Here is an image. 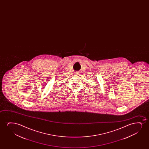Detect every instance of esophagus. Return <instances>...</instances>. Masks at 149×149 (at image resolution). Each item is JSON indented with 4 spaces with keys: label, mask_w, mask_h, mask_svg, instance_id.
Masks as SVG:
<instances>
[{
    "label": "esophagus",
    "mask_w": 149,
    "mask_h": 149,
    "mask_svg": "<svg viewBox=\"0 0 149 149\" xmlns=\"http://www.w3.org/2000/svg\"><path fill=\"white\" fill-rule=\"evenodd\" d=\"M79 72H75V75H79Z\"/></svg>",
    "instance_id": "34e87169"
}]
</instances>
